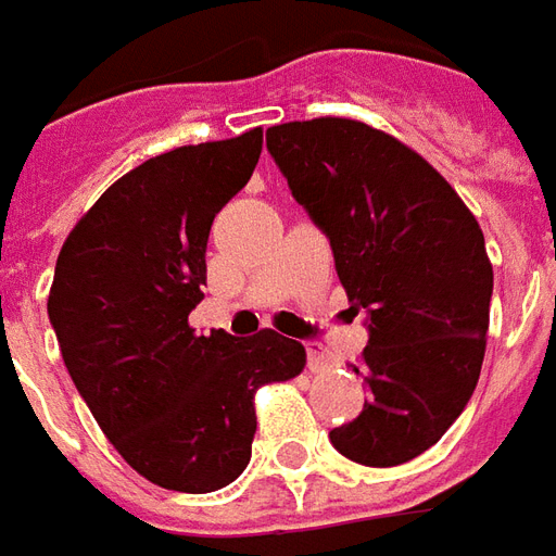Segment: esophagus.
<instances>
[{"label": "esophagus", "mask_w": 556, "mask_h": 556, "mask_svg": "<svg viewBox=\"0 0 556 556\" xmlns=\"http://www.w3.org/2000/svg\"><path fill=\"white\" fill-rule=\"evenodd\" d=\"M307 367H311L314 372L334 367V358H331V352H328L323 343H317V340H311V343H307Z\"/></svg>", "instance_id": "obj_1"}]
</instances>
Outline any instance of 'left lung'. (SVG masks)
<instances>
[{"mask_svg":"<svg viewBox=\"0 0 556 556\" xmlns=\"http://www.w3.org/2000/svg\"><path fill=\"white\" fill-rule=\"evenodd\" d=\"M266 150L331 242L352 311H364L362 415L331 429L352 462L415 459L471 400L485 355L492 263L453 186L394 136L350 117L266 129Z\"/></svg>","mask_w":556,"mask_h":556,"instance_id":"obj_1","label":"left lung"}]
</instances>
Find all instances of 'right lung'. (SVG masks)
I'll use <instances>...</instances> for the list:
<instances>
[{
	"instance_id": "1",
	"label": "right lung",
	"mask_w": 556,
	"mask_h": 556,
	"mask_svg": "<svg viewBox=\"0 0 556 556\" xmlns=\"http://www.w3.org/2000/svg\"><path fill=\"white\" fill-rule=\"evenodd\" d=\"M263 129L141 162L64 239L47 314L64 367L115 450L150 483L204 494L237 480L257 429L254 391L305 367L263 328L194 334L213 218L249 184Z\"/></svg>"
}]
</instances>
